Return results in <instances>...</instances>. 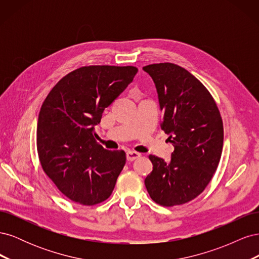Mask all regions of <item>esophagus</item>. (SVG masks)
I'll list each match as a JSON object with an SVG mask.
<instances>
[{
  "label": "esophagus",
  "instance_id": "esophagus-1",
  "mask_svg": "<svg viewBox=\"0 0 259 259\" xmlns=\"http://www.w3.org/2000/svg\"><path fill=\"white\" fill-rule=\"evenodd\" d=\"M140 155H142V154L138 153V152H136V151L128 150V151L126 152V159H127V161H128V162H132V161H135L136 159H138Z\"/></svg>",
  "mask_w": 259,
  "mask_h": 259
}]
</instances>
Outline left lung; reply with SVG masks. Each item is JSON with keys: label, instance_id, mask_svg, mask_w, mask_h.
Returning a JSON list of instances; mask_svg holds the SVG:
<instances>
[{"label": "left lung", "instance_id": "obj_1", "mask_svg": "<svg viewBox=\"0 0 259 259\" xmlns=\"http://www.w3.org/2000/svg\"><path fill=\"white\" fill-rule=\"evenodd\" d=\"M158 93L161 128L174 146L169 162L149 155L153 169L145 179L151 199L174 206L197 198L209 184L223 151L224 126L209 92L186 69L170 62L143 68Z\"/></svg>", "mask_w": 259, "mask_h": 259}]
</instances>
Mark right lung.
Masks as SVG:
<instances>
[{
    "label": "right lung",
    "mask_w": 259,
    "mask_h": 259,
    "mask_svg": "<svg viewBox=\"0 0 259 259\" xmlns=\"http://www.w3.org/2000/svg\"><path fill=\"white\" fill-rule=\"evenodd\" d=\"M133 66H89L54 86L38 113L37 154L45 174L67 198L95 205L110 197L126 155L95 139L105 108L133 81Z\"/></svg>",
    "instance_id": "right-lung-1"
}]
</instances>
